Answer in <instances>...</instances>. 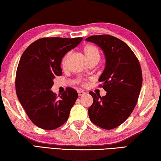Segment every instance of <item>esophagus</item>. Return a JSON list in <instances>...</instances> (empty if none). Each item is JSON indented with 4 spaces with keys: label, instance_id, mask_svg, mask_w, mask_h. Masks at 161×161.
<instances>
[{
    "label": "esophagus",
    "instance_id": "esophagus-1",
    "mask_svg": "<svg viewBox=\"0 0 161 161\" xmlns=\"http://www.w3.org/2000/svg\"><path fill=\"white\" fill-rule=\"evenodd\" d=\"M86 93V92H85V91H81V90H80V91H78V95L80 96H83V95H84V94Z\"/></svg>",
    "mask_w": 161,
    "mask_h": 161
}]
</instances>
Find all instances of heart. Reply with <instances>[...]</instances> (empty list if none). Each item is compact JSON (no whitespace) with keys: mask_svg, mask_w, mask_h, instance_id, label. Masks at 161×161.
<instances>
[{"mask_svg":"<svg viewBox=\"0 0 161 161\" xmlns=\"http://www.w3.org/2000/svg\"><path fill=\"white\" fill-rule=\"evenodd\" d=\"M83 52L85 55V57H86L87 61L89 63H91L94 61H99L100 56H101L99 49L97 48V47L92 45H87L85 46L83 48ZM70 54L71 52H68L63 56L61 62V65L63 68H66V66H67L68 59Z\"/></svg>","mask_w":161,"mask_h":161,"instance_id":"b5f03b06","label":"heart"}]
</instances>
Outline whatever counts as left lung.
<instances>
[{"label": "left lung", "instance_id": "8db88e82", "mask_svg": "<svg viewBox=\"0 0 161 161\" xmlns=\"http://www.w3.org/2000/svg\"><path fill=\"white\" fill-rule=\"evenodd\" d=\"M86 40L98 45L106 58L105 70L99 78L103 84L99 86L107 93L101 97L90 91L93 102L89 116L93 124L111 130L121 125L135 108L142 84L140 64L127 44L117 37L100 35Z\"/></svg>", "mask_w": 161, "mask_h": 161}]
</instances>
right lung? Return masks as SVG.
I'll use <instances>...</instances> for the list:
<instances>
[{
	"instance_id": "add662e5",
	"label": "right lung",
	"mask_w": 161,
	"mask_h": 161,
	"mask_svg": "<svg viewBox=\"0 0 161 161\" xmlns=\"http://www.w3.org/2000/svg\"><path fill=\"white\" fill-rule=\"evenodd\" d=\"M82 39L43 37L31 44L21 55L16 72V92L28 118L37 127L54 130L68 119L77 92L69 87L57 96L50 89L53 79L62 75L63 56Z\"/></svg>"
}]
</instances>
